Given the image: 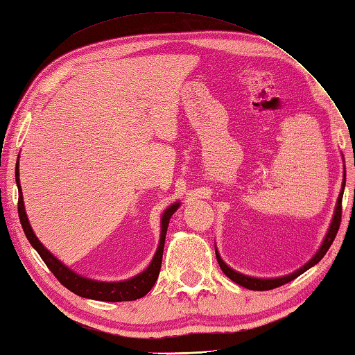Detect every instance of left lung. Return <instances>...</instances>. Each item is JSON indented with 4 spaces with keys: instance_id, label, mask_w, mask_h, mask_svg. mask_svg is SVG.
Returning <instances> with one entry per match:
<instances>
[{
    "instance_id": "obj_1",
    "label": "left lung",
    "mask_w": 355,
    "mask_h": 355,
    "mask_svg": "<svg viewBox=\"0 0 355 355\" xmlns=\"http://www.w3.org/2000/svg\"><path fill=\"white\" fill-rule=\"evenodd\" d=\"M343 191H345V178H343V184H342V191H340V195H338L337 198V206H336V212H334V216H333V221H331L329 224V229L327 232V236L325 239H323V243L320 245V248L318 250V253H315L313 258L308 261L304 267H300L299 270L294 271V273L291 275H286V276H282V277H273V279H261V277H252V276H247V275H243V273H238V271H235L233 268H230L227 263H225L220 253H218L216 247H215V253H216V261L218 263H220L221 270L224 271V275L230 277L233 282H236L238 285L244 286V288H248V290H256V291H266V290H273V288H277V286H281L284 284H288L290 281H293V279H296L297 276H300L302 273H305V271L308 268H311L313 266H315L323 256L327 254L328 248L331 247V244H333V241L337 235L338 232V227H340V221H342V198H343Z\"/></svg>"
}]
</instances>
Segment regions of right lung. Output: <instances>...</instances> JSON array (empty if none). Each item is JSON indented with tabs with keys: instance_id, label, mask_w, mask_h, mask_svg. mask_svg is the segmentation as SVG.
I'll use <instances>...</instances> for the list:
<instances>
[{
	"instance_id": "right-lung-1",
	"label": "right lung",
	"mask_w": 355,
	"mask_h": 355,
	"mask_svg": "<svg viewBox=\"0 0 355 355\" xmlns=\"http://www.w3.org/2000/svg\"><path fill=\"white\" fill-rule=\"evenodd\" d=\"M15 168V180H17L18 184V214H19V221L22 225V230H24L28 243L32 244L35 250L40 253L41 259L45 262V266L50 268L53 275L61 282L65 288H69L74 294H78L80 297L87 299H94V300H105V302H125V300H135L145 296L153 288L158 273H160L162 268V259H163V248H164V239H166V232H168V225L171 216L175 214V210L180 207V202H173L172 206L164 210L162 215V233H160V243H158V248L154 254L153 261H150L149 267L141 271L140 275L134 276L128 281L122 282H101L94 281V279H88L74 273L67 266L55 258L47 248H45L41 241L36 238V235L32 230V225L28 223V218L26 215L24 209V201H22V192H21V184H19V168Z\"/></svg>"
}]
</instances>
